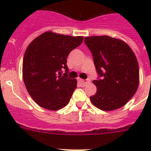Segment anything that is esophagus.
Masks as SVG:
<instances>
[{
	"label": "esophagus",
	"mask_w": 151,
	"mask_h": 151,
	"mask_svg": "<svg viewBox=\"0 0 151 151\" xmlns=\"http://www.w3.org/2000/svg\"><path fill=\"white\" fill-rule=\"evenodd\" d=\"M78 82H80V84L82 85V86H85V85L88 84L90 82V80L89 79H82V78H79L78 79Z\"/></svg>",
	"instance_id": "1"
}]
</instances>
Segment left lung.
Masks as SVG:
<instances>
[{"label": "left lung", "mask_w": 151, "mask_h": 151, "mask_svg": "<svg viewBox=\"0 0 151 151\" xmlns=\"http://www.w3.org/2000/svg\"><path fill=\"white\" fill-rule=\"evenodd\" d=\"M101 79L94 80L97 92L90 100L104 111L122 107L134 95L139 85V67L134 52L123 41L107 35L85 38Z\"/></svg>", "instance_id": "1"}]
</instances>
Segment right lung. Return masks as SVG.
I'll use <instances>...</instances> for the list:
<instances>
[{
	"label": "right lung",
	"instance_id": "right-lung-1",
	"mask_svg": "<svg viewBox=\"0 0 151 151\" xmlns=\"http://www.w3.org/2000/svg\"><path fill=\"white\" fill-rule=\"evenodd\" d=\"M83 38L48 31L29 45L22 62V78L29 95L40 106L58 110L69 104L77 81L67 77L66 58ZM63 68L65 73L61 77Z\"/></svg>",
	"mask_w": 151,
	"mask_h": 151
}]
</instances>
